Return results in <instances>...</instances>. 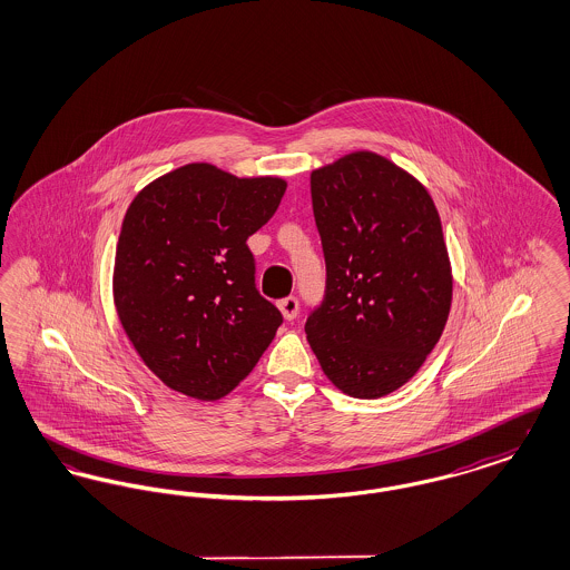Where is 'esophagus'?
Wrapping results in <instances>:
<instances>
[{
    "mask_svg": "<svg viewBox=\"0 0 570 570\" xmlns=\"http://www.w3.org/2000/svg\"><path fill=\"white\" fill-rule=\"evenodd\" d=\"M277 307H279V312H282V316L286 318V321H295L298 314V301L297 297H286L282 298L279 303H277Z\"/></svg>",
    "mask_w": 570,
    "mask_h": 570,
    "instance_id": "obj_1",
    "label": "esophagus"
}]
</instances>
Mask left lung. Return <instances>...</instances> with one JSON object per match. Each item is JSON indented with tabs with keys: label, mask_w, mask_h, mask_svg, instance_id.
<instances>
[{
	"label": "left lung",
	"mask_w": 570,
	"mask_h": 570,
	"mask_svg": "<svg viewBox=\"0 0 570 570\" xmlns=\"http://www.w3.org/2000/svg\"><path fill=\"white\" fill-rule=\"evenodd\" d=\"M326 263L323 303L305 333L326 379L376 400L434 351L453 298L451 261L425 186L374 151L312 170Z\"/></svg>",
	"instance_id": "left-lung-1"
}]
</instances>
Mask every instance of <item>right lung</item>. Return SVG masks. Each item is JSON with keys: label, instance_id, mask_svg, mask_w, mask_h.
Masks as SVG:
<instances>
[{"label": "right lung", "instance_id": "obj_1", "mask_svg": "<svg viewBox=\"0 0 570 570\" xmlns=\"http://www.w3.org/2000/svg\"><path fill=\"white\" fill-rule=\"evenodd\" d=\"M286 181L179 166L138 191L115 252L112 297L142 363L173 391L214 402L254 370L282 325L254 284L247 237Z\"/></svg>", "mask_w": 570, "mask_h": 570}]
</instances>
